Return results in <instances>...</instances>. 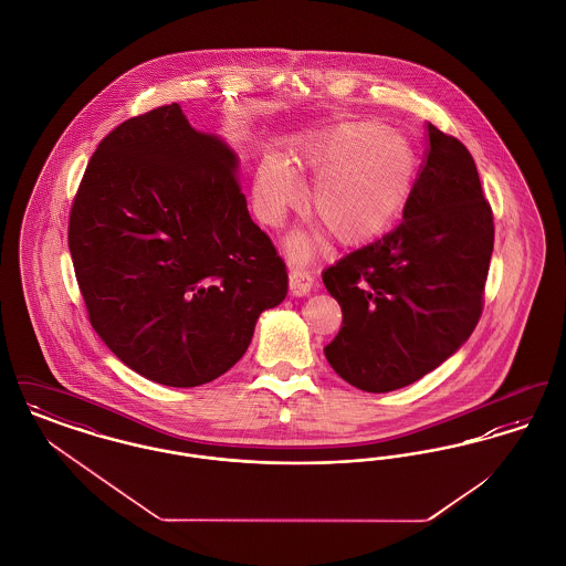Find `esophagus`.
<instances>
[{
  "mask_svg": "<svg viewBox=\"0 0 566 566\" xmlns=\"http://www.w3.org/2000/svg\"><path fill=\"white\" fill-rule=\"evenodd\" d=\"M289 286H291L293 295H310L312 286H314V277H312L310 271L291 270V273H289Z\"/></svg>",
  "mask_w": 566,
  "mask_h": 566,
  "instance_id": "34e87169",
  "label": "esophagus"
}]
</instances>
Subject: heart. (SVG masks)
<instances>
[{
	"label": "heart",
	"mask_w": 566,
	"mask_h": 566,
	"mask_svg": "<svg viewBox=\"0 0 566 566\" xmlns=\"http://www.w3.org/2000/svg\"><path fill=\"white\" fill-rule=\"evenodd\" d=\"M314 178L307 214L342 245H358L386 231L416 182V155L381 123H350L298 144L291 161L268 155L254 176L252 208L265 227H280L301 199L298 177ZM303 254L310 240L296 238Z\"/></svg>",
	"instance_id": "obj_1"
}]
</instances>
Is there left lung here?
Returning <instances> with one entry per match:
<instances>
[{"instance_id": "obj_1", "label": "left lung", "mask_w": 566, "mask_h": 566, "mask_svg": "<svg viewBox=\"0 0 566 566\" xmlns=\"http://www.w3.org/2000/svg\"><path fill=\"white\" fill-rule=\"evenodd\" d=\"M427 134L403 220L323 273L344 314L326 360L367 392L427 376L469 339L484 310L492 208L467 146L432 123Z\"/></svg>"}]
</instances>
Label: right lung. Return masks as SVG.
<instances>
[{
    "instance_id": "obj_1",
    "label": "right lung",
    "mask_w": 566,
    "mask_h": 566,
    "mask_svg": "<svg viewBox=\"0 0 566 566\" xmlns=\"http://www.w3.org/2000/svg\"><path fill=\"white\" fill-rule=\"evenodd\" d=\"M67 243L88 323L139 376L192 388L229 371L289 275L245 208L238 157L178 104L114 127L84 169Z\"/></svg>"
}]
</instances>
